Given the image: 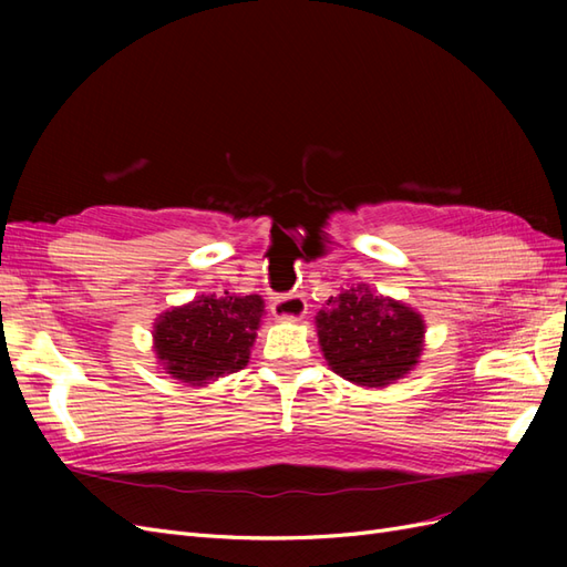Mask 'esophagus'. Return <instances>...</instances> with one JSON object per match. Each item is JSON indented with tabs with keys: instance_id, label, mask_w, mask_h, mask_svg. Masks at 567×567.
I'll use <instances>...</instances> for the list:
<instances>
[{
	"instance_id": "1",
	"label": "esophagus",
	"mask_w": 567,
	"mask_h": 567,
	"mask_svg": "<svg viewBox=\"0 0 567 567\" xmlns=\"http://www.w3.org/2000/svg\"><path fill=\"white\" fill-rule=\"evenodd\" d=\"M269 302L271 315L284 321H300L307 315V302L302 296H274Z\"/></svg>"
}]
</instances>
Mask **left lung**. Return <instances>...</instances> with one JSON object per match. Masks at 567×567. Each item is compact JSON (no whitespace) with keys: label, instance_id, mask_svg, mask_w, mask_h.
Returning <instances> with one entry per match:
<instances>
[{"label":"left lung","instance_id":"obj_1","mask_svg":"<svg viewBox=\"0 0 567 567\" xmlns=\"http://www.w3.org/2000/svg\"><path fill=\"white\" fill-rule=\"evenodd\" d=\"M317 331L338 375L362 388H385L419 364L425 323L404 302L357 284L329 298L317 315Z\"/></svg>","mask_w":567,"mask_h":567}]
</instances>
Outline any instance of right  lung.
Instances as JSON below:
<instances>
[{"label": "right lung", "mask_w": 567, "mask_h": 567, "mask_svg": "<svg viewBox=\"0 0 567 567\" xmlns=\"http://www.w3.org/2000/svg\"><path fill=\"white\" fill-rule=\"evenodd\" d=\"M262 315L260 296H200L156 319L153 350L173 379L205 385L248 364Z\"/></svg>", "instance_id": "obj_1"}]
</instances>
